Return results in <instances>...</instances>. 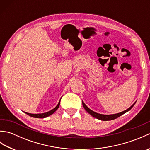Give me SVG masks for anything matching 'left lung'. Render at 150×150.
<instances>
[{"mask_svg":"<svg viewBox=\"0 0 150 150\" xmlns=\"http://www.w3.org/2000/svg\"><path fill=\"white\" fill-rule=\"evenodd\" d=\"M136 103V102H135ZM135 103L133 104L132 106H130L128 109H127L126 110L124 111H122V112L120 113H116V114H112V115H103V114H100V113H96L95 112V111H92L91 110H90V108H89L86 105L84 104V103L83 101H82V105H83V106L84 108V109L86 110V111H87L88 113H90L92 117H93L95 118H96V119H98L99 120H113V119H117V118H118L119 117L121 116L122 115H123L124 113H125L126 112H128V111H129L130 110L132 109V108H133V106H134Z\"/></svg>","mask_w":150,"mask_h":150,"instance_id":"8db88e82","label":"left lung"}]
</instances>
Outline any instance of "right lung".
<instances>
[{"label":"right lung","mask_w":150,"mask_h":150,"mask_svg":"<svg viewBox=\"0 0 150 150\" xmlns=\"http://www.w3.org/2000/svg\"><path fill=\"white\" fill-rule=\"evenodd\" d=\"M60 102V100H59L58 104L57 105V106H56L55 108H53V110H50V111H47V112H46V113H37V114L30 113H27V112H24V113H26L27 115H28L31 116V117H34V118H40V119H42V118H45V117H48V116L51 115H52L53 113H55V111H57V110L58 109L59 107Z\"/></svg>","instance_id":"add662e5"}]
</instances>
